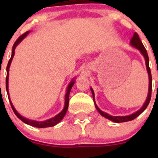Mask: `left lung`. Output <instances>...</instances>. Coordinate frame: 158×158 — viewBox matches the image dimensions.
<instances>
[{
    "instance_id": "1",
    "label": "left lung",
    "mask_w": 158,
    "mask_h": 158,
    "mask_svg": "<svg viewBox=\"0 0 158 158\" xmlns=\"http://www.w3.org/2000/svg\"><path fill=\"white\" fill-rule=\"evenodd\" d=\"M131 45L132 47H135L136 49H138L139 51H140L141 54L143 55L145 58V61H146V70H147L148 75H149V90H148V95H147V98H146V102L144 103V104L142 105V107H141L140 109L138 110L137 111L134 112L133 114H131L129 115H125V116H113V115H109V114H107V113L104 112V111H101L98 107V106L96 105V102H95V95H94V91H93V89L92 88H90L92 92V94H93V101H94L95 104V107H96V110L99 111L100 115L102 116H104V118H107V119H109V120L112 121V122L115 123H123V122H127V121H131L135 119V118L139 116V115H141L143 111L146 110V108L147 107L148 104L150 103V99H151V92H152V76H151V72H150V66H149V57H148V54L147 51H146V48L144 47L142 43L141 42L140 39L139 37V35L137 34L136 32H135V34L133 35V37L131 38Z\"/></svg>"
}]
</instances>
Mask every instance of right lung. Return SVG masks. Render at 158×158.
<instances>
[{
    "label": "right lung",
    "instance_id": "add662e5",
    "mask_svg": "<svg viewBox=\"0 0 158 158\" xmlns=\"http://www.w3.org/2000/svg\"><path fill=\"white\" fill-rule=\"evenodd\" d=\"M29 33H30V31H27V32H25L24 34L22 35L21 36H19V39L16 40V43H14L13 47H12V55H11V58L9 59V61H8V65H7V68H6V70H7L6 91H7V93H8V100H9V101H10L11 106H12V110H13L14 113H15L16 116H17L18 118L20 119V120L23 121L24 123L28 124V125H30V126L35 127H38V128H46V127H54V126H55L56 124H58L59 122H61V120H62V118H63V117L65 116L67 110H68V107H69V93H70L71 89H72L73 85L75 83V78L72 79V81L69 82V85H68V87H67L66 93H65V105H64V107H63V109H62V111H61L60 113H58L57 115H55L54 117H53V118H49V119H47V120H45V121L32 120V119H29V118H25V117L22 116V115H20V114H19L17 111H16V108L14 107L13 104H12V101L10 100V98H9V93H8V72H9V67H10L11 63H12V58H13V57H14V54H15V49H16V47H17L18 44H19V43H20V42H21L22 40H23V39H24V38L29 34Z\"/></svg>",
    "mask_w": 158,
    "mask_h": 158
}]
</instances>
